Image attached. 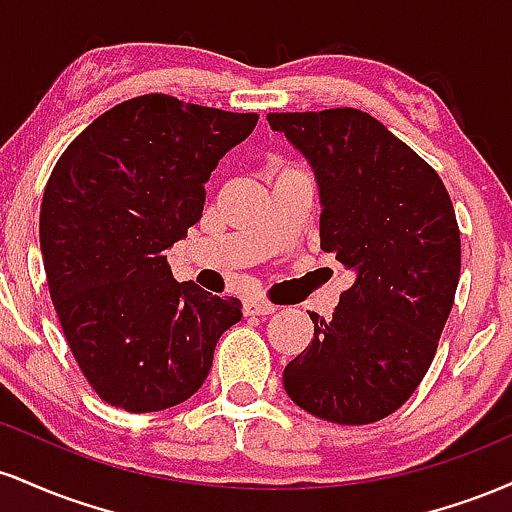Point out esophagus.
Returning <instances> with one entry per match:
<instances>
[{
	"instance_id": "obj_1",
	"label": "esophagus",
	"mask_w": 512,
	"mask_h": 512,
	"mask_svg": "<svg viewBox=\"0 0 512 512\" xmlns=\"http://www.w3.org/2000/svg\"><path fill=\"white\" fill-rule=\"evenodd\" d=\"M245 315H272L276 313V305L269 303V301H262V298H252V301L245 303L243 308Z\"/></svg>"
}]
</instances>
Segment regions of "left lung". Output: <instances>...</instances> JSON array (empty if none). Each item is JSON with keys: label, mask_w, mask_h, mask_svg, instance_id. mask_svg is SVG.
Segmentation results:
<instances>
[{"label": "left lung", "mask_w": 512, "mask_h": 512, "mask_svg": "<svg viewBox=\"0 0 512 512\" xmlns=\"http://www.w3.org/2000/svg\"><path fill=\"white\" fill-rule=\"evenodd\" d=\"M315 170L320 248L356 274L332 320L284 368L298 407L332 424L395 414L424 380L460 281V228L443 180L356 108L269 113Z\"/></svg>", "instance_id": "left-lung-1"}]
</instances>
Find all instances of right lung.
Returning <instances> with one entry per match:
<instances>
[{
	"label": "right lung",
	"instance_id": "add662e5",
	"mask_svg": "<svg viewBox=\"0 0 512 512\" xmlns=\"http://www.w3.org/2000/svg\"><path fill=\"white\" fill-rule=\"evenodd\" d=\"M260 115L146 93L88 125L52 168L40 250L52 305L88 385L146 414L190 399L243 317L173 279L166 250L202 219L204 182Z\"/></svg>",
	"mask_w": 512,
	"mask_h": 512
}]
</instances>
